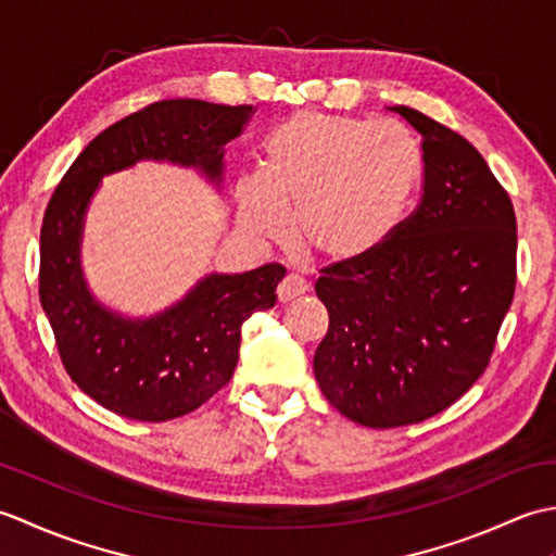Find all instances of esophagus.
<instances>
[{"label": "esophagus", "mask_w": 556, "mask_h": 556, "mask_svg": "<svg viewBox=\"0 0 556 556\" xmlns=\"http://www.w3.org/2000/svg\"><path fill=\"white\" fill-rule=\"evenodd\" d=\"M305 291H308V285H305L303 277H299V275H287L285 279L279 281L277 299H279L281 303H289V301H293V299H299L301 293H305Z\"/></svg>", "instance_id": "esophagus-1"}]
</instances>
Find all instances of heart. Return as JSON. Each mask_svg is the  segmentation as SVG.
<instances>
[{
  "instance_id": "heart-1",
  "label": "heart",
  "mask_w": 556,
  "mask_h": 556,
  "mask_svg": "<svg viewBox=\"0 0 556 556\" xmlns=\"http://www.w3.org/2000/svg\"><path fill=\"white\" fill-rule=\"evenodd\" d=\"M420 169V148L401 124L296 114L267 138L263 172L236 186V222L253 241H275L293 207V239L349 263L396 229Z\"/></svg>"
}]
</instances>
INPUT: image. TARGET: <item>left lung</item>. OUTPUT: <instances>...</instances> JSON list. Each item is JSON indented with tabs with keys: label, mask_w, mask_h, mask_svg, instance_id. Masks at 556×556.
Here are the masks:
<instances>
[{
	"label": "left lung",
	"mask_w": 556,
	"mask_h": 556,
	"mask_svg": "<svg viewBox=\"0 0 556 556\" xmlns=\"http://www.w3.org/2000/svg\"><path fill=\"white\" fill-rule=\"evenodd\" d=\"M422 138L418 210L372 253L337 263L315 293L329 329L315 380L365 428L432 418L485 372L516 287V215L488 162L430 116L389 108Z\"/></svg>",
	"instance_id": "8db88e82"
}]
</instances>
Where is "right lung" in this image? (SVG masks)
<instances>
[{"instance_id":"obj_1","label":"right lung","mask_w":556,"mask_h":556,"mask_svg":"<svg viewBox=\"0 0 556 556\" xmlns=\"http://www.w3.org/2000/svg\"><path fill=\"white\" fill-rule=\"evenodd\" d=\"M253 104L193 98L150 104L92 138L64 174L40 231V303L59 356L83 392L116 416L162 422L186 416L231 380L241 325L269 311L287 269L212 271L155 315H124L102 303L83 271L92 198L110 174L138 162L193 169L222 191L224 146L243 131Z\"/></svg>"}]
</instances>
